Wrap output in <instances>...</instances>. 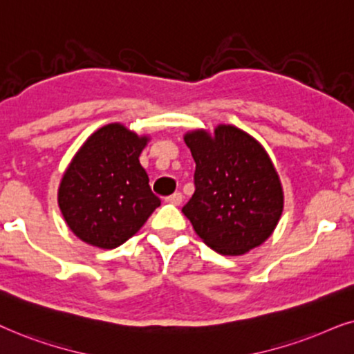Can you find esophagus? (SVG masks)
I'll list each match as a JSON object with an SVG mask.
<instances>
[{
    "instance_id": "34e87169",
    "label": "esophagus",
    "mask_w": 354,
    "mask_h": 354,
    "mask_svg": "<svg viewBox=\"0 0 354 354\" xmlns=\"http://www.w3.org/2000/svg\"><path fill=\"white\" fill-rule=\"evenodd\" d=\"M167 202H168V204H173V205H180L183 202V194H181V192H174V194L167 197Z\"/></svg>"
}]
</instances>
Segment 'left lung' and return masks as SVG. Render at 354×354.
<instances>
[{"label":"left lung","instance_id":"8db88e82","mask_svg":"<svg viewBox=\"0 0 354 354\" xmlns=\"http://www.w3.org/2000/svg\"><path fill=\"white\" fill-rule=\"evenodd\" d=\"M196 191L183 207L194 232L223 256H241L267 241L279 225L285 194L263 145L232 124L187 131Z\"/></svg>","mask_w":354,"mask_h":354}]
</instances>
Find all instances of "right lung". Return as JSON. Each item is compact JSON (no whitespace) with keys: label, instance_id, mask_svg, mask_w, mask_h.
<instances>
[{"label":"right lung","instance_id":"right-lung-1","mask_svg":"<svg viewBox=\"0 0 354 354\" xmlns=\"http://www.w3.org/2000/svg\"><path fill=\"white\" fill-rule=\"evenodd\" d=\"M149 140L147 134L110 122L75 152L59 181L58 205L81 241L100 249L121 246L160 205L139 162Z\"/></svg>","mask_w":354,"mask_h":354}]
</instances>
